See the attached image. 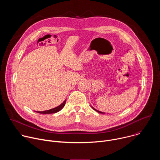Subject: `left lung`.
<instances>
[{
	"instance_id": "left-lung-1",
	"label": "left lung",
	"mask_w": 160,
	"mask_h": 160,
	"mask_svg": "<svg viewBox=\"0 0 160 160\" xmlns=\"http://www.w3.org/2000/svg\"><path fill=\"white\" fill-rule=\"evenodd\" d=\"M92 109H94L96 111H97V112H99V113H101V114H104L105 112H101V111H98V110H97V109H96L95 108H94L92 106Z\"/></svg>"
}]
</instances>
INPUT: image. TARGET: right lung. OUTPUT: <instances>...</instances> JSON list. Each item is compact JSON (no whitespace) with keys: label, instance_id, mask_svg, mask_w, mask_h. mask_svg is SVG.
<instances>
[{"label":"right lung","instance_id":"right-lung-1","mask_svg":"<svg viewBox=\"0 0 160 160\" xmlns=\"http://www.w3.org/2000/svg\"><path fill=\"white\" fill-rule=\"evenodd\" d=\"M66 99L59 106H58V107H56L53 109H51L49 110H47V111H36L38 113H40V114H51V113H56L58 111H59L61 109H62L63 108V107L65 105L66 103Z\"/></svg>","mask_w":160,"mask_h":160}]
</instances>
